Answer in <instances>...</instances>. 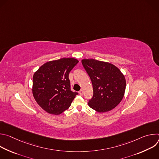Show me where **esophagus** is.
<instances>
[{"mask_svg":"<svg viewBox=\"0 0 159 159\" xmlns=\"http://www.w3.org/2000/svg\"><path fill=\"white\" fill-rule=\"evenodd\" d=\"M83 94H84V91H83L82 89H81V90H80V91H79V94H80V96H82Z\"/></svg>","mask_w":159,"mask_h":159,"instance_id":"esophagus-1","label":"esophagus"}]
</instances>
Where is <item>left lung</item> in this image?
Segmentation results:
<instances>
[{"instance_id":"8db88e82","label":"left lung","mask_w":159,"mask_h":159,"mask_svg":"<svg viewBox=\"0 0 159 159\" xmlns=\"http://www.w3.org/2000/svg\"><path fill=\"white\" fill-rule=\"evenodd\" d=\"M82 63L91 80L93 96L88 104L99 112L116 107L123 98L126 80L118 68L108 62L84 59Z\"/></svg>"}]
</instances>
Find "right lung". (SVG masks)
<instances>
[{"label":"right lung","instance_id":"right-lung-1","mask_svg":"<svg viewBox=\"0 0 159 159\" xmlns=\"http://www.w3.org/2000/svg\"><path fill=\"white\" fill-rule=\"evenodd\" d=\"M78 62L73 58L50 61L34 74L33 94L45 111L58 115L70 106L78 93L71 90L69 75Z\"/></svg>","mask_w":159,"mask_h":159}]
</instances>
